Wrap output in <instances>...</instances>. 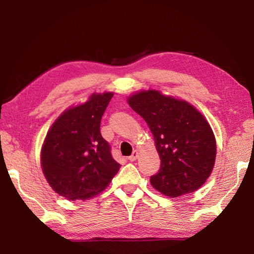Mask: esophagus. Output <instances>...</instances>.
I'll list each match as a JSON object with an SVG mask.
<instances>
[{
  "label": "esophagus",
  "mask_w": 254,
  "mask_h": 254,
  "mask_svg": "<svg viewBox=\"0 0 254 254\" xmlns=\"http://www.w3.org/2000/svg\"><path fill=\"white\" fill-rule=\"evenodd\" d=\"M136 159H137V151L133 150V152L131 153V156L128 157V160L129 161H135Z\"/></svg>",
  "instance_id": "34e87169"
}]
</instances>
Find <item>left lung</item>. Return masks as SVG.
Wrapping results in <instances>:
<instances>
[{
  "instance_id": "8db88e82",
  "label": "left lung",
  "mask_w": 254,
  "mask_h": 254,
  "mask_svg": "<svg viewBox=\"0 0 254 254\" xmlns=\"http://www.w3.org/2000/svg\"><path fill=\"white\" fill-rule=\"evenodd\" d=\"M155 139L161 165L150 177L160 193L179 197L200 188L213 170L216 142L203 115L193 106L158 91H143L128 98Z\"/></svg>"
}]
</instances>
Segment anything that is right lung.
I'll return each mask as SVG.
<instances>
[{"mask_svg": "<svg viewBox=\"0 0 254 254\" xmlns=\"http://www.w3.org/2000/svg\"><path fill=\"white\" fill-rule=\"evenodd\" d=\"M113 93L93 94L64 112L52 125L41 151L43 174L59 195L70 200L92 198L120 170L101 134V121Z\"/></svg>", "mask_w": 254, "mask_h": 254, "instance_id": "1", "label": "right lung"}]
</instances>
